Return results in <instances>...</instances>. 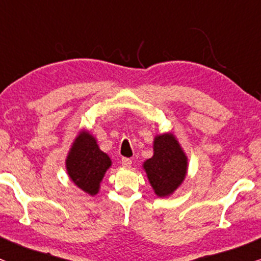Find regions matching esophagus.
Returning a JSON list of instances; mask_svg holds the SVG:
<instances>
[{
	"mask_svg": "<svg viewBox=\"0 0 261 261\" xmlns=\"http://www.w3.org/2000/svg\"><path fill=\"white\" fill-rule=\"evenodd\" d=\"M131 165H133V161L127 158H123L121 159V166L125 167V168H130Z\"/></svg>",
	"mask_w": 261,
	"mask_h": 261,
	"instance_id": "obj_1",
	"label": "esophagus"
}]
</instances>
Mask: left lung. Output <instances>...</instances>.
<instances>
[{
    "instance_id": "1",
    "label": "left lung",
    "mask_w": 261,
    "mask_h": 261,
    "mask_svg": "<svg viewBox=\"0 0 261 261\" xmlns=\"http://www.w3.org/2000/svg\"><path fill=\"white\" fill-rule=\"evenodd\" d=\"M154 155L143 162V169L158 197H169L181 185L187 174L189 159L173 134L156 135Z\"/></svg>"
}]
</instances>
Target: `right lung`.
<instances>
[{
    "instance_id": "right-lung-1",
    "label": "right lung",
    "mask_w": 261,
    "mask_h": 261,
    "mask_svg": "<svg viewBox=\"0 0 261 261\" xmlns=\"http://www.w3.org/2000/svg\"><path fill=\"white\" fill-rule=\"evenodd\" d=\"M111 166L110 156L99 148L96 138L88 131H80L65 159V168L71 181L83 192L95 196Z\"/></svg>"
}]
</instances>
